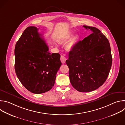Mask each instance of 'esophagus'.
<instances>
[{
	"mask_svg": "<svg viewBox=\"0 0 125 125\" xmlns=\"http://www.w3.org/2000/svg\"><path fill=\"white\" fill-rule=\"evenodd\" d=\"M67 59L66 58V57L64 56V55H61V57H60V60L61 61V62L62 63H65L66 62V61Z\"/></svg>",
	"mask_w": 125,
	"mask_h": 125,
	"instance_id": "obj_1",
	"label": "esophagus"
}]
</instances>
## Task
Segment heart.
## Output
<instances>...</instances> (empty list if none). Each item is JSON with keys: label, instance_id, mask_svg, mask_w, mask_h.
Wrapping results in <instances>:
<instances>
[{"label": "heart", "instance_id": "obj_1", "mask_svg": "<svg viewBox=\"0 0 125 125\" xmlns=\"http://www.w3.org/2000/svg\"><path fill=\"white\" fill-rule=\"evenodd\" d=\"M73 37V33H71V32L69 33L61 39V40L60 41V42L63 44L66 43L72 38ZM78 40H79V36L78 35H76L73 38L72 40H71L70 42H69V43L67 44V47H66L68 51L72 50L74 48V47L75 46L76 44L77 43Z\"/></svg>", "mask_w": 125, "mask_h": 125}]
</instances>
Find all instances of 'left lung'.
<instances>
[{"label": "left lung", "instance_id": "obj_1", "mask_svg": "<svg viewBox=\"0 0 125 125\" xmlns=\"http://www.w3.org/2000/svg\"><path fill=\"white\" fill-rule=\"evenodd\" d=\"M92 33L80 41L69 52L66 60L71 83L80 92L94 91L107 78L112 66L108 39L95 27L83 26Z\"/></svg>", "mask_w": 125, "mask_h": 125}]
</instances>
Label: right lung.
<instances>
[{
	"instance_id": "right-lung-1",
	"label": "right lung",
	"mask_w": 125,
	"mask_h": 125,
	"mask_svg": "<svg viewBox=\"0 0 125 125\" xmlns=\"http://www.w3.org/2000/svg\"><path fill=\"white\" fill-rule=\"evenodd\" d=\"M35 27L27 28L15 47V70L23 85L35 94L49 91L62 65L59 53L48 52L42 34Z\"/></svg>"
}]
</instances>
